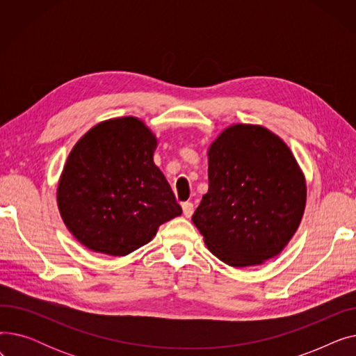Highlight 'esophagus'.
I'll list each match as a JSON object with an SVG mask.
<instances>
[{
    "label": "esophagus",
    "mask_w": 356,
    "mask_h": 356,
    "mask_svg": "<svg viewBox=\"0 0 356 356\" xmlns=\"http://www.w3.org/2000/svg\"><path fill=\"white\" fill-rule=\"evenodd\" d=\"M181 208H183V215L186 218H191L193 215V212H195V207H193L192 202H184L181 204Z\"/></svg>",
    "instance_id": "1"
}]
</instances>
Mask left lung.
<instances>
[{
    "instance_id": "left-lung-1",
    "label": "left lung",
    "mask_w": 356,
    "mask_h": 356,
    "mask_svg": "<svg viewBox=\"0 0 356 356\" xmlns=\"http://www.w3.org/2000/svg\"><path fill=\"white\" fill-rule=\"evenodd\" d=\"M209 191L192 220L231 267L261 264L289 244L306 207V181L290 148L264 127L227 128L208 152Z\"/></svg>"
}]
</instances>
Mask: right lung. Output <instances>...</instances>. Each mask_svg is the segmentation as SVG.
Listing matches in <instances>:
<instances>
[{"mask_svg": "<svg viewBox=\"0 0 356 356\" xmlns=\"http://www.w3.org/2000/svg\"><path fill=\"white\" fill-rule=\"evenodd\" d=\"M156 145L140 120L124 117L95 125L73 147L58 204L65 225L86 248L124 257L181 213L153 161Z\"/></svg>", "mask_w": 356, "mask_h": 356, "instance_id": "add662e5", "label": "right lung"}]
</instances>
